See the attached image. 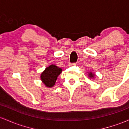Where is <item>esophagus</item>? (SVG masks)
<instances>
[{
  "label": "esophagus",
  "instance_id": "esophagus-1",
  "mask_svg": "<svg viewBox=\"0 0 129 129\" xmlns=\"http://www.w3.org/2000/svg\"><path fill=\"white\" fill-rule=\"evenodd\" d=\"M69 65H70V66H73L74 64H72V63H70Z\"/></svg>",
  "mask_w": 129,
  "mask_h": 129
}]
</instances>
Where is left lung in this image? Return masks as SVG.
Masks as SVG:
<instances>
[{
	"mask_svg": "<svg viewBox=\"0 0 129 129\" xmlns=\"http://www.w3.org/2000/svg\"><path fill=\"white\" fill-rule=\"evenodd\" d=\"M87 73H88V76L90 78H91V79H93V78H94V76H95V75L91 72H87Z\"/></svg>",
	"mask_w": 129,
	"mask_h": 129,
	"instance_id": "8db88e82",
	"label": "left lung"
}]
</instances>
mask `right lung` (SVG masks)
<instances>
[{"mask_svg":"<svg viewBox=\"0 0 129 129\" xmlns=\"http://www.w3.org/2000/svg\"><path fill=\"white\" fill-rule=\"evenodd\" d=\"M62 69L56 65H50L41 73V80L45 87L51 88L54 85L57 76L62 73Z\"/></svg>","mask_w":129,"mask_h":129,"instance_id":"add662e5","label":"right lung"}]
</instances>
